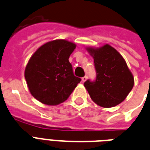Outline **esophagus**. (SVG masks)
Instances as JSON below:
<instances>
[{"instance_id":"esophagus-1","label":"esophagus","mask_w":150,"mask_h":150,"mask_svg":"<svg viewBox=\"0 0 150 150\" xmlns=\"http://www.w3.org/2000/svg\"><path fill=\"white\" fill-rule=\"evenodd\" d=\"M87 79H88V76H84L83 77H82V81H83V82H84V81H87Z\"/></svg>"}]
</instances>
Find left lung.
I'll return each instance as SVG.
<instances>
[{
  "label": "left lung",
  "mask_w": 150,
  "mask_h": 150,
  "mask_svg": "<svg viewBox=\"0 0 150 150\" xmlns=\"http://www.w3.org/2000/svg\"><path fill=\"white\" fill-rule=\"evenodd\" d=\"M92 55L96 78L83 83L90 97L97 105L110 108L125 100L134 86V77L119 52L110 45L88 47Z\"/></svg>",
  "instance_id": "8db88e82"
}]
</instances>
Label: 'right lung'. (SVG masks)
Here are the masks:
<instances>
[{"instance_id": "right-lung-1", "label": "right lung", "mask_w": 150, "mask_h": 150, "mask_svg": "<svg viewBox=\"0 0 150 150\" xmlns=\"http://www.w3.org/2000/svg\"><path fill=\"white\" fill-rule=\"evenodd\" d=\"M75 47V44L67 40H52L32 55L25 67V79L37 100L48 105H58L67 100L81 82L69 62Z\"/></svg>"}]
</instances>
